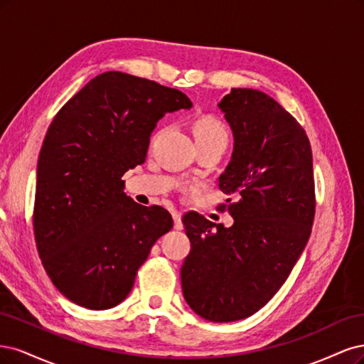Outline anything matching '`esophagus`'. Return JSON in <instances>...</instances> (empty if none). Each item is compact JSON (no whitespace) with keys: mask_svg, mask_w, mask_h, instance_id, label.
Returning <instances> with one entry per match:
<instances>
[{"mask_svg":"<svg viewBox=\"0 0 364 364\" xmlns=\"http://www.w3.org/2000/svg\"><path fill=\"white\" fill-rule=\"evenodd\" d=\"M172 218H173V228H175V230H183L181 213L178 212V210H173V212H172Z\"/></svg>","mask_w":364,"mask_h":364,"instance_id":"34e87169","label":"esophagus"}]
</instances>
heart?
Returning a JSON list of instances; mask_svg holds the SVG:
<instances>
[{
    "instance_id": "obj_1",
    "label": "heart",
    "mask_w": 364,
    "mask_h": 364,
    "mask_svg": "<svg viewBox=\"0 0 364 364\" xmlns=\"http://www.w3.org/2000/svg\"><path fill=\"white\" fill-rule=\"evenodd\" d=\"M193 136L196 144L203 142H228L225 125L213 116H201L193 124Z\"/></svg>"
}]
</instances>
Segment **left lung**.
<instances>
[{
  "mask_svg": "<svg viewBox=\"0 0 364 364\" xmlns=\"http://www.w3.org/2000/svg\"><path fill=\"white\" fill-rule=\"evenodd\" d=\"M234 149L219 189L236 196L225 228L186 213L191 252L181 266L186 302L210 322H234L259 311L284 284L309 242L316 198L309 137L266 93L231 89L218 104Z\"/></svg>",
  "mask_w": 364,
  "mask_h": 364,
  "instance_id": "obj_1",
  "label": "left lung"
}]
</instances>
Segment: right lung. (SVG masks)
Returning a JSON list of instances; mask_svg holds the SVG:
<instances>
[{
	"label": "right lung",
	"instance_id": "right-lung-1",
	"mask_svg": "<svg viewBox=\"0 0 364 364\" xmlns=\"http://www.w3.org/2000/svg\"><path fill=\"white\" fill-rule=\"evenodd\" d=\"M191 107L177 89L109 71L54 116L38 161L33 227L46 274L77 306H118L152 245L172 228L168 210L125 195L122 175L145 161L165 113Z\"/></svg>",
	"mask_w": 364,
	"mask_h": 364
}]
</instances>
